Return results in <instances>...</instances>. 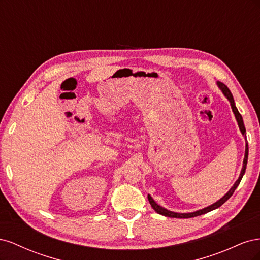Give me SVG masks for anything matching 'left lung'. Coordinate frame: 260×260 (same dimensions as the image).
<instances>
[{
    "label": "left lung",
    "mask_w": 260,
    "mask_h": 260,
    "mask_svg": "<svg viewBox=\"0 0 260 260\" xmlns=\"http://www.w3.org/2000/svg\"><path fill=\"white\" fill-rule=\"evenodd\" d=\"M217 85L218 88L221 90V92L223 93V95L228 99V101L230 102V105H231V108H232V112L235 116V119H237V122H238V125L240 128V131L242 135L246 138V129H245V125H244V122H243V118L241 116V114L239 113L237 106H235V103H234V99H233V95L231 94L230 90L228 89V86L225 84H223L222 82H219L217 81ZM247 159H248V144L246 143L245 145V155H244V159H243V167H242V170H241V174H240V177L239 179L235 181V183L233 184V186L230 188L229 191H228V193L222 196L221 199H220L219 201H217L216 203L211 204V205L203 208V209H200V210H196V211H193V212H176V211H171V210H168L166 208L161 207L160 205H158L157 204L151 195H147V199H148V202L149 204H151V206L153 207V209L157 212V214L159 215H162L165 217H170V218H192V217H196V216H201L203 214H206V212H209L211 210L214 209H217L218 207H220L222 205V204H224L228 200H229L232 194L234 193L235 188H237L241 182V180L244 176V174H245V170H246V165H247Z\"/></svg>",
    "instance_id": "1"
}]
</instances>
